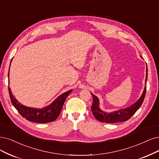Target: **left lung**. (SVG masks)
<instances>
[{
  "label": "left lung",
  "instance_id": "1",
  "mask_svg": "<svg viewBox=\"0 0 159 159\" xmlns=\"http://www.w3.org/2000/svg\"><path fill=\"white\" fill-rule=\"evenodd\" d=\"M141 57H142L141 56ZM147 80H148V67H147L146 69L145 84L147 83ZM146 86L144 88V90L143 92L142 95L141 96L139 99L136 103H134L133 105H131V106L127 108L116 111L112 113H106L105 112V111L101 110V109L99 108V102L98 97L96 96L95 95H93L92 93H91L93 98V103L91 107L92 112L95 118L102 122L115 123L118 122L126 121L136 112L140 107L141 105H142L144 100Z\"/></svg>",
  "mask_w": 159,
  "mask_h": 159
}]
</instances>
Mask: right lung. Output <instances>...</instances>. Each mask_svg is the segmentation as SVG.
I'll return each mask as SVG.
<instances>
[{"mask_svg":"<svg viewBox=\"0 0 159 159\" xmlns=\"http://www.w3.org/2000/svg\"><path fill=\"white\" fill-rule=\"evenodd\" d=\"M11 60H12V59H11ZM8 76L9 77V73ZM8 91L11 103L23 117L33 122L47 123L53 122L59 116L61 113L64 102L66 101L67 97L69 95V93L72 92V90H70L62 93L48 106H46L42 109H36L34 107L25 106V105L17 102V99L11 93L9 87Z\"/></svg>","mask_w":159,"mask_h":159,"instance_id":"1","label":"right lung"}]
</instances>
